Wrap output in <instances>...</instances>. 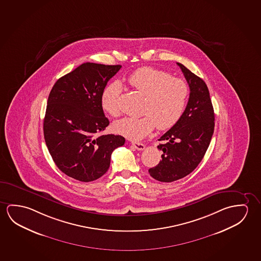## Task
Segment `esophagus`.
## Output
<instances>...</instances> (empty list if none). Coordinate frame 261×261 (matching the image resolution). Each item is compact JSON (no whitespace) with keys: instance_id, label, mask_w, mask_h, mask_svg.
<instances>
[{"instance_id":"34e87169","label":"esophagus","mask_w":261,"mask_h":261,"mask_svg":"<svg viewBox=\"0 0 261 261\" xmlns=\"http://www.w3.org/2000/svg\"><path fill=\"white\" fill-rule=\"evenodd\" d=\"M133 148L136 149L137 150H143L145 149V146L143 143L141 142H132Z\"/></svg>"}]
</instances>
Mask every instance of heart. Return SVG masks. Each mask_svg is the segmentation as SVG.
Returning a JSON list of instances; mask_svg holds the SVG:
<instances>
[{
  "label": "heart",
  "instance_id": "b5f03b06",
  "mask_svg": "<svg viewBox=\"0 0 261 261\" xmlns=\"http://www.w3.org/2000/svg\"><path fill=\"white\" fill-rule=\"evenodd\" d=\"M128 84L144 95L142 116L124 117L113 124L115 133L130 140H141L156 126L167 129L176 124L186 107L189 87L183 80L153 67H141L127 78ZM121 86L110 83L101 94V107L109 115H120L119 97Z\"/></svg>",
  "mask_w": 261,
  "mask_h": 261
}]
</instances>
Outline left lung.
<instances>
[{"instance_id": "left-lung-1", "label": "left lung", "mask_w": 261, "mask_h": 261, "mask_svg": "<svg viewBox=\"0 0 261 261\" xmlns=\"http://www.w3.org/2000/svg\"><path fill=\"white\" fill-rule=\"evenodd\" d=\"M190 87L186 109L172 128L161 137L164 143L158 146L163 151L162 160L150 168L152 178L172 182L186 177L202 161L214 133V110L210 91L202 79L177 62Z\"/></svg>"}]
</instances>
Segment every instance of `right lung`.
I'll use <instances>...</instances> for the list:
<instances>
[{
  "label": "right lung",
  "mask_w": 261,
  "mask_h": 261,
  "mask_svg": "<svg viewBox=\"0 0 261 261\" xmlns=\"http://www.w3.org/2000/svg\"><path fill=\"white\" fill-rule=\"evenodd\" d=\"M121 65L85 62L55 83L47 101L43 134L54 162L70 178L90 182L107 172L120 135H99L110 121L101 94Z\"/></svg>",
  "instance_id": "obj_1"
}]
</instances>
